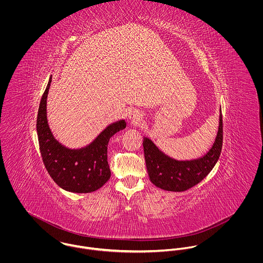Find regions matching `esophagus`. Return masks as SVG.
<instances>
[{
    "mask_svg": "<svg viewBox=\"0 0 263 263\" xmlns=\"http://www.w3.org/2000/svg\"><path fill=\"white\" fill-rule=\"evenodd\" d=\"M143 118V114L138 109H132L128 112V119L134 123H139Z\"/></svg>",
    "mask_w": 263,
    "mask_h": 263,
    "instance_id": "1",
    "label": "esophagus"
}]
</instances>
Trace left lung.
Returning <instances> with one entry per match:
<instances>
[{
  "label": "left lung",
  "instance_id": "obj_1",
  "mask_svg": "<svg viewBox=\"0 0 263 263\" xmlns=\"http://www.w3.org/2000/svg\"><path fill=\"white\" fill-rule=\"evenodd\" d=\"M223 145V119L220 109L219 129L209 152L200 158L178 161L164 154L151 141L144 138L143 146L148 174L153 184L168 191H185L199 183L215 167Z\"/></svg>",
  "mask_w": 263,
  "mask_h": 263
}]
</instances>
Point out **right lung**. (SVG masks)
I'll return each mask as SVG.
<instances>
[{"mask_svg":"<svg viewBox=\"0 0 263 263\" xmlns=\"http://www.w3.org/2000/svg\"><path fill=\"white\" fill-rule=\"evenodd\" d=\"M51 83L49 78L38 108L36 130L43 164L60 187L76 193H88L102 187L110 178L107 162V146L110 138L125 128L121 119L109 124L88 146L69 149L53 137L47 122L46 99Z\"/></svg>","mask_w":263,"mask_h":263,"instance_id":"add662e5","label":"right lung"}]
</instances>
